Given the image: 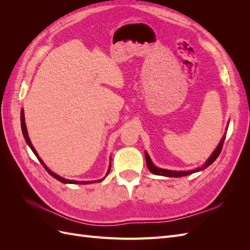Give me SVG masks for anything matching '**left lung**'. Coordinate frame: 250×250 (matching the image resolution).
I'll use <instances>...</instances> for the list:
<instances>
[{
	"label": "left lung",
	"mask_w": 250,
	"mask_h": 250,
	"mask_svg": "<svg viewBox=\"0 0 250 250\" xmlns=\"http://www.w3.org/2000/svg\"><path fill=\"white\" fill-rule=\"evenodd\" d=\"M223 143H224V138L221 140L220 144H219L218 147L216 148V150L213 152V154H211V155L209 156V158L207 161V163L204 164L201 168H198V169H195V170H192V171H172V170H166V169L157 168V167H155V166L152 164V162H151L148 153L145 152V158H146L147 167H148V169H149L151 172H152L153 174H156V175H163V176H168V177H181V176H187V175H188V174H192V173H195V172H198V171L204 170L206 168H208L209 165L213 164V163L216 161V158L219 156V154H220V152H221L222 147H223Z\"/></svg>",
	"instance_id": "1"
}]
</instances>
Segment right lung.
<instances>
[{
  "label": "right lung",
  "instance_id": "1",
  "mask_svg": "<svg viewBox=\"0 0 250 250\" xmlns=\"http://www.w3.org/2000/svg\"><path fill=\"white\" fill-rule=\"evenodd\" d=\"M21 131H22V134H24V138H25V140H26V142H27V144L29 145V147L31 148V150L33 151V153L35 154V156L39 158V161L41 162V164L43 166V168L46 169L47 171H48V173L50 174L51 176H53L54 178H56L57 180H59V181H62V183H63V184H76V185H86V184H93V183H98V181H101V180H103V179H99V180H95V181H76V180H69V179H65V178H62V177H60L59 175H57V174H55L54 172H52L51 170H49L48 168H47V166L43 164V162L41 160L40 158V156H39V154H37V152L35 151V149H34V147L32 146V144H31V141H30V139H29V137H28V132H27V128H26V123H25V117H24V110L21 109ZM109 169H110V167H109ZM109 173V170H108V172H107V174Z\"/></svg>",
  "mask_w": 250,
  "mask_h": 250
}]
</instances>
